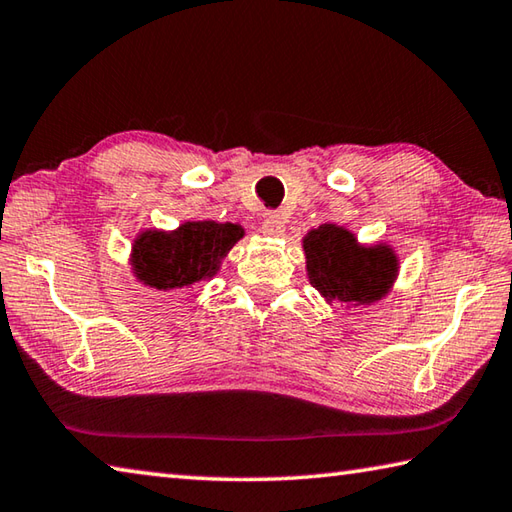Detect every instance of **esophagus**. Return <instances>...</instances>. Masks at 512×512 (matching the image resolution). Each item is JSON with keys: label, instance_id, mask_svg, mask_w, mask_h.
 Masks as SVG:
<instances>
[{"label": "esophagus", "instance_id": "esophagus-1", "mask_svg": "<svg viewBox=\"0 0 512 512\" xmlns=\"http://www.w3.org/2000/svg\"><path fill=\"white\" fill-rule=\"evenodd\" d=\"M262 232L268 237H280L284 235V219L277 212H268L262 221Z\"/></svg>", "mask_w": 512, "mask_h": 512}]
</instances>
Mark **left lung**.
<instances>
[{
	"label": "left lung",
	"instance_id": "obj_1",
	"mask_svg": "<svg viewBox=\"0 0 512 512\" xmlns=\"http://www.w3.org/2000/svg\"><path fill=\"white\" fill-rule=\"evenodd\" d=\"M304 253L311 284L336 302L380 300L398 268L392 248H362L349 230L333 224L311 230L304 237Z\"/></svg>",
	"mask_w": 512,
	"mask_h": 512
}]
</instances>
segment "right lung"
Instances as JSON below:
<instances>
[{"mask_svg":"<svg viewBox=\"0 0 512 512\" xmlns=\"http://www.w3.org/2000/svg\"><path fill=\"white\" fill-rule=\"evenodd\" d=\"M241 237L239 226L217 221H188L176 232H143L134 244L136 277L159 291L190 286L215 275Z\"/></svg>","mask_w":512,"mask_h":512,"instance_id":"right-lung-1","label":"right lung"}]
</instances>
